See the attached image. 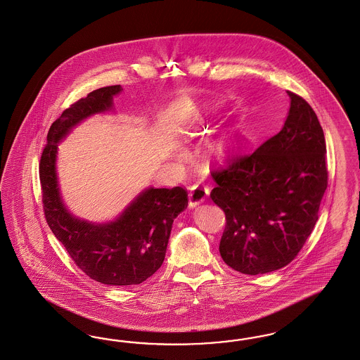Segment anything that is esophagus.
I'll return each instance as SVG.
<instances>
[{
    "instance_id": "1",
    "label": "esophagus",
    "mask_w": 360,
    "mask_h": 360,
    "mask_svg": "<svg viewBox=\"0 0 360 360\" xmlns=\"http://www.w3.org/2000/svg\"><path fill=\"white\" fill-rule=\"evenodd\" d=\"M209 194H210V191H209L207 187L195 185L188 193V205H190V207H195L199 203L205 202L207 197H209Z\"/></svg>"
}]
</instances>
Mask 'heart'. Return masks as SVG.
<instances>
[{
  "label": "heart",
  "instance_id": "obj_1",
  "mask_svg": "<svg viewBox=\"0 0 360 360\" xmlns=\"http://www.w3.org/2000/svg\"><path fill=\"white\" fill-rule=\"evenodd\" d=\"M227 148H229V142H226V141H219V142L217 143V151H218L219 154H222V155L226 154Z\"/></svg>",
  "mask_w": 360,
  "mask_h": 360
}]
</instances>
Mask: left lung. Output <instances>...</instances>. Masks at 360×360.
Instances as JSON below:
<instances>
[{
    "instance_id": "8db88e82",
    "label": "left lung",
    "mask_w": 360,
    "mask_h": 360,
    "mask_svg": "<svg viewBox=\"0 0 360 360\" xmlns=\"http://www.w3.org/2000/svg\"><path fill=\"white\" fill-rule=\"evenodd\" d=\"M287 94L290 110L282 130L212 173L217 187L210 197L226 214L221 257L248 275L279 270L297 257L327 188L322 126L304 99Z\"/></svg>"
}]
</instances>
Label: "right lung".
<instances>
[{
    "label": "right lung",
    "instance_id": "add662e5",
    "mask_svg": "<svg viewBox=\"0 0 360 360\" xmlns=\"http://www.w3.org/2000/svg\"><path fill=\"white\" fill-rule=\"evenodd\" d=\"M121 91V85L97 89L53 122L39 161V181L46 222L75 264L99 283L134 285L161 267L174 219L187 207L186 190L148 187L115 219L97 224L66 209L57 174L58 143L89 117L112 110V98Z\"/></svg>",
    "mask_w": 360,
    "mask_h": 360
}]
</instances>
